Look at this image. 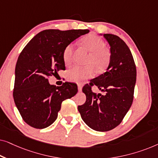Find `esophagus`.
Here are the masks:
<instances>
[{"mask_svg": "<svg viewBox=\"0 0 158 158\" xmlns=\"http://www.w3.org/2000/svg\"><path fill=\"white\" fill-rule=\"evenodd\" d=\"M82 88H83V86H82L81 84H78V85H77V88H78V91H81Z\"/></svg>", "mask_w": 158, "mask_h": 158, "instance_id": "34e87169", "label": "esophagus"}]
</instances>
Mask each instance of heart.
Here are the masks:
<instances>
[{"label": "heart", "instance_id": "obj_1", "mask_svg": "<svg viewBox=\"0 0 158 158\" xmlns=\"http://www.w3.org/2000/svg\"><path fill=\"white\" fill-rule=\"evenodd\" d=\"M81 43L88 52H90L86 66H75L67 72V77L70 81L82 83L95 74V69L97 72H102L107 68L111 60V52L105 43L99 36L90 34L81 38ZM73 44L67 45L63 51L62 57L66 65L72 61Z\"/></svg>", "mask_w": 158, "mask_h": 158}]
</instances>
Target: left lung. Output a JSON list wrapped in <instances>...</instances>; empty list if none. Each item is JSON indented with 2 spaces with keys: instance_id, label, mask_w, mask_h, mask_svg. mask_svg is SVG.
I'll return each mask as SVG.
<instances>
[{
  "instance_id": "8db88e82",
  "label": "left lung",
  "mask_w": 158,
  "mask_h": 158,
  "mask_svg": "<svg viewBox=\"0 0 158 158\" xmlns=\"http://www.w3.org/2000/svg\"><path fill=\"white\" fill-rule=\"evenodd\" d=\"M103 37L110 46V63L106 73L90 81V86H84L86 101L77 107L83 122L98 131L111 130L122 122L132 104L137 76L135 61L126 43L114 34H104ZM92 85L104 94L92 92Z\"/></svg>"
}]
</instances>
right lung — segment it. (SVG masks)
Masks as SVG:
<instances>
[{"label":"right lung","mask_w":158,"mask_h":158,"mask_svg":"<svg viewBox=\"0 0 158 158\" xmlns=\"http://www.w3.org/2000/svg\"><path fill=\"white\" fill-rule=\"evenodd\" d=\"M88 29H47L30 40L19 56L13 96L23 121L44 129L57 119L62 102L77 93L76 84L50 85L48 77L65 70L62 57L67 45L88 34Z\"/></svg>","instance_id":"obj_1"}]
</instances>
